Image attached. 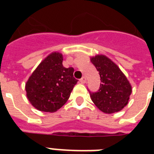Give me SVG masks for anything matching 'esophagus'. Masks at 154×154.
I'll list each match as a JSON object with an SVG mask.
<instances>
[{"label":"esophagus","mask_w":154,"mask_h":154,"mask_svg":"<svg viewBox=\"0 0 154 154\" xmlns=\"http://www.w3.org/2000/svg\"><path fill=\"white\" fill-rule=\"evenodd\" d=\"M80 82H81V83H82V84L86 83V82H87V79H86V77H82V78L80 79Z\"/></svg>","instance_id":"34e87169"}]
</instances>
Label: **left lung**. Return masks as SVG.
Listing matches in <instances>:
<instances>
[{"label":"left lung","mask_w":154,"mask_h":154,"mask_svg":"<svg viewBox=\"0 0 154 154\" xmlns=\"http://www.w3.org/2000/svg\"><path fill=\"white\" fill-rule=\"evenodd\" d=\"M90 59L99 72L101 82L97 92H90L91 99L103 113L119 112L129 103L131 84L117 64L106 55L97 54Z\"/></svg>","instance_id":"obj_1"}]
</instances>
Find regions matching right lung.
I'll return each instance as SVG.
<instances>
[{
	"mask_svg": "<svg viewBox=\"0 0 154 154\" xmlns=\"http://www.w3.org/2000/svg\"><path fill=\"white\" fill-rule=\"evenodd\" d=\"M63 56L53 52L41 61L25 83L26 97L33 106L43 112H56L70 97L77 80L73 67H64Z\"/></svg>",
	"mask_w": 154,
	"mask_h": 154,
	"instance_id": "add662e5",
	"label": "right lung"
}]
</instances>
